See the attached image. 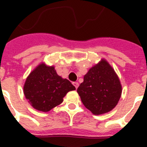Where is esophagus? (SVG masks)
<instances>
[{
    "instance_id": "esophagus-1",
    "label": "esophagus",
    "mask_w": 147,
    "mask_h": 147,
    "mask_svg": "<svg viewBox=\"0 0 147 147\" xmlns=\"http://www.w3.org/2000/svg\"><path fill=\"white\" fill-rule=\"evenodd\" d=\"M73 84H74V87L76 88H77L78 87H79V83L76 82H73Z\"/></svg>"
}]
</instances>
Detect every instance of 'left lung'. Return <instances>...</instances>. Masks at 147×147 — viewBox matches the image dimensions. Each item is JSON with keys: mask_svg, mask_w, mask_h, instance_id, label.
Listing matches in <instances>:
<instances>
[{"mask_svg": "<svg viewBox=\"0 0 147 147\" xmlns=\"http://www.w3.org/2000/svg\"><path fill=\"white\" fill-rule=\"evenodd\" d=\"M121 91L119 77L105 59L88 71L77 88L83 105L94 115L112 110L119 102Z\"/></svg>", "mask_w": 147, "mask_h": 147, "instance_id": "8db88e82", "label": "left lung"}]
</instances>
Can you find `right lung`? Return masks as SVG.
Instances as JSON below:
<instances>
[{
	"instance_id": "add662e5",
	"label": "right lung",
	"mask_w": 147,
	"mask_h": 147,
	"mask_svg": "<svg viewBox=\"0 0 147 147\" xmlns=\"http://www.w3.org/2000/svg\"><path fill=\"white\" fill-rule=\"evenodd\" d=\"M76 90L69 80L57 75L54 66L40 64L29 74L23 92L34 108L48 112L63 102V97Z\"/></svg>"
}]
</instances>
